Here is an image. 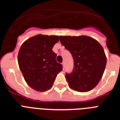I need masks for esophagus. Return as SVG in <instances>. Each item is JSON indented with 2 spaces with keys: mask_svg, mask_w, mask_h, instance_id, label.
I'll return each instance as SVG.
<instances>
[{
  "mask_svg": "<svg viewBox=\"0 0 120 120\" xmlns=\"http://www.w3.org/2000/svg\"><path fill=\"white\" fill-rule=\"evenodd\" d=\"M62 65H63V70H64L65 68V62H62Z\"/></svg>",
  "mask_w": 120,
  "mask_h": 120,
  "instance_id": "esophagus-1",
  "label": "esophagus"
}]
</instances>
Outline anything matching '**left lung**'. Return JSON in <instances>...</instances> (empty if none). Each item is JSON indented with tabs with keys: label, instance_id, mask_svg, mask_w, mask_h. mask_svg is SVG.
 <instances>
[{
	"label": "left lung",
	"instance_id": "obj_1",
	"mask_svg": "<svg viewBox=\"0 0 120 120\" xmlns=\"http://www.w3.org/2000/svg\"><path fill=\"white\" fill-rule=\"evenodd\" d=\"M60 41L73 58V71L65 76L69 87L82 92L94 88L101 80L107 63L102 45L86 36H60Z\"/></svg>",
	"mask_w": 120,
	"mask_h": 120
}]
</instances>
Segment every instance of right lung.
Returning <instances> with one entry per match:
<instances>
[{"instance_id":"right-lung-1","label":"right lung","mask_w":120,"mask_h":120,"mask_svg":"<svg viewBox=\"0 0 120 120\" xmlns=\"http://www.w3.org/2000/svg\"><path fill=\"white\" fill-rule=\"evenodd\" d=\"M58 41L57 36L39 34L26 40L19 49V69L27 84L37 91L49 90L62 71V65L56 61L57 54L52 50Z\"/></svg>"}]
</instances>
